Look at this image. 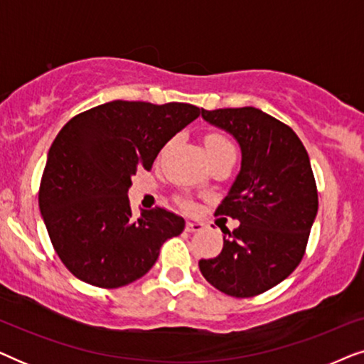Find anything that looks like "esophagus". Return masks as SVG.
<instances>
[{
  "instance_id": "obj_1",
  "label": "esophagus",
  "mask_w": 364,
  "mask_h": 364,
  "mask_svg": "<svg viewBox=\"0 0 364 364\" xmlns=\"http://www.w3.org/2000/svg\"><path fill=\"white\" fill-rule=\"evenodd\" d=\"M203 228V223L202 222H187L186 223V230L187 232H200Z\"/></svg>"
}]
</instances>
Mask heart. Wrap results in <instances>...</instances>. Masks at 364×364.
Returning a JSON list of instances; mask_svg holds the SVG:
<instances>
[{
  "instance_id": "1",
  "label": "heart",
  "mask_w": 364,
  "mask_h": 364,
  "mask_svg": "<svg viewBox=\"0 0 364 364\" xmlns=\"http://www.w3.org/2000/svg\"><path fill=\"white\" fill-rule=\"evenodd\" d=\"M205 147H207L208 157H213L217 156V154L225 152V151H233L232 142L228 141L227 137L220 136V134H210V136H207Z\"/></svg>"
}]
</instances>
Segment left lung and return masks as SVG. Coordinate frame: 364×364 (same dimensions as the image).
Segmentation results:
<instances>
[{"mask_svg":"<svg viewBox=\"0 0 364 364\" xmlns=\"http://www.w3.org/2000/svg\"><path fill=\"white\" fill-rule=\"evenodd\" d=\"M202 117L237 139L242 167L215 210L240 225L222 228V252L198 267L225 295H260L285 280L305 255L318 212L310 157L291 127L260 109H202Z\"/></svg>","mask_w":364,"mask_h":364,"instance_id":"left-lung-1","label":"left lung"}]
</instances>
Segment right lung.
<instances>
[{
	"mask_svg": "<svg viewBox=\"0 0 364 364\" xmlns=\"http://www.w3.org/2000/svg\"><path fill=\"white\" fill-rule=\"evenodd\" d=\"M200 116L186 102L112 101L74 116L48 152L39 210L58 257L79 280L119 288L157 262L186 220L156 207L132 215L127 192L137 168Z\"/></svg>",
	"mask_w": 364,
	"mask_h": 364,
	"instance_id": "obj_1",
	"label": "right lung"
}]
</instances>
